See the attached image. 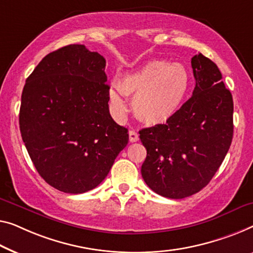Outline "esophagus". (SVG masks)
<instances>
[{"instance_id":"obj_1","label":"esophagus","mask_w":253,"mask_h":253,"mask_svg":"<svg viewBox=\"0 0 253 253\" xmlns=\"http://www.w3.org/2000/svg\"><path fill=\"white\" fill-rule=\"evenodd\" d=\"M129 141L131 142V143H134V142H137L138 141V134L136 133V131L135 130H129Z\"/></svg>"}]
</instances>
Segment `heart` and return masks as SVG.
Listing matches in <instances>:
<instances>
[{
    "label": "heart",
    "instance_id": "heart-1",
    "mask_svg": "<svg viewBox=\"0 0 253 253\" xmlns=\"http://www.w3.org/2000/svg\"><path fill=\"white\" fill-rule=\"evenodd\" d=\"M191 88V75L185 66L165 60H153L128 73L117 83V89L134 97L135 116L150 126L168 123L182 107ZM110 103L117 115L123 116L126 105L116 90L109 92Z\"/></svg>",
    "mask_w": 253,
    "mask_h": 253
}]
</instances>
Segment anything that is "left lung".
<instances>
[{
    "instance_id": "left-lung-1",
    "label": "left lung",
    "mask_w": 253,
    "mask_h": 253,
    "mask_svg": "<svg viewBox=\"0 0 253 253\" xmlns=\"http://www.w3.org/2000/svg\"><path fill=\"white\" fill-rule=\"evenodd\" d=\"M193 94L163 125L139 130L146 149L141 172L151 190L169 199L198 193L220 167L233 138V97L216 63L191 60Z\"/></svg>"
}]
</instances>
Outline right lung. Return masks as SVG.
<instances>
[{
	"instance_id": "right-lung-1",
	"label": "right lung",
	"mask_w": 253,
	"mask_h": 253,
	"mask_svg": "<svg viewBox=\"0 0 253 253\" xmlns=\"http://www.w3.org/2000/svg\"><path fill=\"white\" fill-rule=\"evenodd\" d=\"M105 59L71 44L44 56L26 79L19 125L41 177L79 194L107 177L128 143L127 128L109 112Z\"/></svg>"
}]
</instances>
